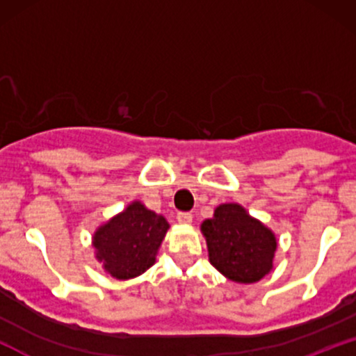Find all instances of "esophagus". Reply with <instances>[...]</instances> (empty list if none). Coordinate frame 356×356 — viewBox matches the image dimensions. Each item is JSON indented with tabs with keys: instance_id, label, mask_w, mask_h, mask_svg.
Returning <instances> with one entry per match:
<instances>
[{
	"instance_id": "1",
	"label": "esophagus",
	"mask_w": 356,
	"mask_h": 356,
	"mask_svg": "<svg viewBox=\"0 0 356 356\" xmlns=\"http://www.w3.org/2000/svg\"><path fill=\"white\" fill-rule=\"evenodd\" d=\"M177 220L181 224H191L192 222V214H191V212H177Z\"/></svg>"
}]
</instances>
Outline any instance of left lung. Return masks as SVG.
Returning a JSON list of instances; mask_svg holds the SVG:
<instances>
[{
    "label": "left lung",
    "instance_id": "1",
    "mask_svg": "<svg viewBox=\"0 0 356 356\" xmlns=\"http://www.w3.org/2000/svg\"><path fill=\"white\" fill-rule=\"evenodd\" d=\"M211 264L236 283H256L273 269L276 236L251 218L239 204L216 207L214 218L202 222Z\"/></svg>",
    "mask_w": 356,
    "mask_h": 356
}]
</instances>
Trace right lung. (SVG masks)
<instances>
[{
  "label": "right lung",
  "instance_id": "1",
  "mask_svg": "<svg viewBox=\"0 0 356 356\" xmlns=\"http://www.w3.org/2000/svg\"><path fill=\"white\" fill-rule=\"evenodd\" d=\"M169 229L164 216L134 201L93 234L97 259L117 280H130L155 263L161 243Z\"/></svg>",
  "mask_w": 356,
  "mask_h": 356
}]
</instances>
